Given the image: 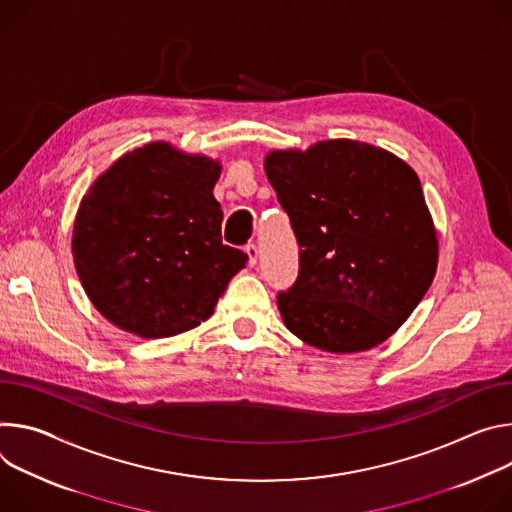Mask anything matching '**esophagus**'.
<instances>
[{
    "label": "esophagus",
    "instance_id": "1",
    "mask_svg": "<svg viewBox=\"0 0 512 512\" xmlns=\"http://www.w3.org/2000/svg\"><path fill=\"white\" fill-rule=\"evenodd\" d=\"M246 254H248V264L256 266V262H258V246L256 244H248L246 246Z\"/></svg>",
    "mask_w": 512,
    "mask_h": 512
}]
</instances>
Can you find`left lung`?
<instances>
[{
  "label": "left lung",
  "mask_w": 512,
  "mask_h": 512,
  "mask_svg": "<svg viewBox=\"0 0 512 512\" xmlns=\"http://www.w3.org/2000/svg\"><path fill=\"white\" fill-rule=\"evenodd\" d=\"M264 166L299 244V276L276 295L282 321L323 352L382 344L421 303L437 268L415 170L354 140L270 152Z\"/></svg>",
  "instance_id": "obj_1"
}]
</instances>
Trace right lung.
I'll list each match as a JSON object with an SVG mask.
<instances>
[{"mask_svg": "<svg viewBox=\"0 0 512 512\" xmlns=\"http://www.w3.org/2000/svg\"><path fill=\"white\" fill-rule=\"evenodd\" d=\"M219 164L154 142L113 162L83 197L73 256L97 311L140 337L205 321L248 254L221 242Z\"/></svg>", "mask_w": 512, "mask_h": 512, "instance_id": "1", "label": "right lung"}]
</instances>
